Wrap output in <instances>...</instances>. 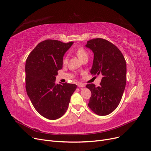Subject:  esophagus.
Instances as JSON below:
<instances>
[{"label": "esophagus", "mask_w": 151, "mask_h": 151, "mask_svg": "<svg viewBox=\"0 0 151 151\" xmlns=\"http://www.w3.org/2000/svg\"><path fill=\"white\" fill-rule=\"evenodd\" d=\"M78 86L79 88H83V87H84L85 86V84L84 83H80L78 84Z\"/></svg>", "instance_id": "esophagus-1"}]
</instances>
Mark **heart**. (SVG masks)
<instances>
[{
    "mask_svg": "<svg viewBox=\"0 0 151 151\" xmlns=\"http://www.w3.org/2000/svg\"><path fill=\"white\" fill-rule=\"evenodd\" d=\"M75 52L76 55L78 56V57L80 58V60H82L83 58L85 57H88V54L83 47H78L75 50ZM68 58L67 57H65L63 59V64H66L67 63Z\"/></svg>",
    "mask_w": 151,
    "mask_h": 151,
    "instance_id": "1",
    "label": "heart"
}]
</instances>
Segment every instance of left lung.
Masks as SVG:
<instances>
[{"label": "left lung", "mask_w": 151, "mask_h": 151, "mask_svg": "<svg viewBox=\"0 0 151 151\" xmlns=\"http://www.w3.org/2000/svg\"><path fill=\"white\" fill-rule=\"evenodd\" d=\"M93 50L94 60L90 73L103 76L100 86L88 84L91 96L88 107L98 115L112 113L119 106L127 82V64L121 51L106 39L96 38L87 42Z\"/></svg>", "instance_id": "8db88e82"}]
</instances>
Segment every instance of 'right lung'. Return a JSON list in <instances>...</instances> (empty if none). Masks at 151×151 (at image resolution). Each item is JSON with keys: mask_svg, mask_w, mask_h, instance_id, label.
<instances>
[{"mask_svg": "<svg viewBox=\"0 0 151 151\" xmlns=\"http://www.w3.org/2000/svg\"><path fill=\"white\" fill-rule=\"evenodd\" d=\"M73 43L47 39L36 45L26 61L27 94L37 112L49 120L65 114L76 89L74 84L55 83L57 71L62 68L63 57Z\"/></svg>", "mask_w": 151, "mask_h": 151, "instance_id": "right-lung-1", "label": "right lung"}]
</instances>
